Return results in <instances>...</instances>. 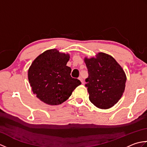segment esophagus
Masks as SVG:
<instances>
[{
	"label": "esophagus",
	"mask_w": 147,
	"mask_h": 147,
	"mask_svg": "<svg viewBox=\"0 0 147 147\" xmlns=\"http://www.w3.org/2000/svg\"><path fill=\"white\" fill-rule=\"evenodd\" d=\"M78 79L81 81V82H82V83H83V78L82 76H80Z\"/></svg>",
	"instance_id": "34e87169"
}]
</instances>
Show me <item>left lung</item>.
Masks as SVG:
<instances>
[{"label":"left lung","mask_w":147,"mask_h":147,"mask_svg":"<svg viewBox=\"0 0 147 147\" xmlns=\"http://www.w3.org/2000/svg\"><path fill=\"white\" fill-rule=\"evenodd\" d=\"M88 71L85 86L89 99L96 107L107 109L117 104L125 90V72L111 55L98 52L84 59Z\"/></svg>","instance_id":"obj_1"}]
</instances>
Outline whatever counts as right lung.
Listing matches in <instances>:
<instances>
[{"label": "right lung", "instance_id": "right-lung-1", "mask_svg": "<svg viewBox=\"0 0 147 147\" xmlns=\"http://www.w3.org/2000/svg\"><path fill=\"white\" fill-rule=\"evenodd\" d=\"M69 54L50 49L40 54L31 64L28 78L36 97L51 105L61 104L69 98L81 82L70 75L71 69L66 65Z\"/></svg>", "mask_w": 147, "mask_h": 147}]
</instances>
